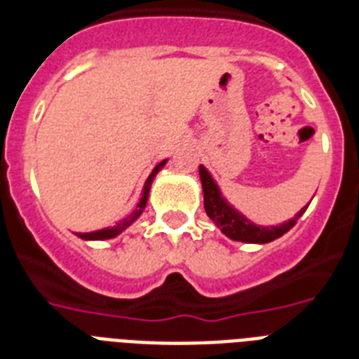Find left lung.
<instances>
[{
	"mask_svg": "<svg viewBox=\"0 0 359 359\" xmlns=\"http://www.w3.org/2000/svg\"><path fill=\"white\" fill-rule=\"evenodd\" d=\"M199 177H201L203 196H205V210H207L208 218L212 219L216 227L225 236H229L231 240L250 242V244H266V242H272V240L283 236L290 227H294L296 219L300 218L307 208H302L294 218L285 222V224L272 225V227H261V225L251 224L250 219L244 218L240 212H236L235 208L225 201L224 197H222V191H219L218 184L214 182L210 173L203 165H199Z\"/></svg>",
	"mask_w": 359,
	"mask_h": 359,
	"instance_id": "obj_1",
	"label": "left lung"
}]
</instances>
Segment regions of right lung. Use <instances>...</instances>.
<instances>
[{
	"label": "right lung",
	"instance_id": "right-lung-1",
	"mask_svg": "<svg viewBox=\"0 0 359 359\" xmlns=\"http://www.w3.org/2000/svg\"><path fill=\"white\" fill-rule=\"evenodd\" d=\"M165 162L168 160H162V162L158 163L156 168L152 169V173L149 175V179L145 180V186H143V191H141V197H140V203H137V207H135V210L132 214H128L126 218H123L117 225H114V227H106V229H100V231H93V233H80V238L83 240H108V238H114V236H117L119 233H123L128 225H132L135 222V219L140 218L141 212L145 210V205H147V199H149V191H151V184H152V179L156 177V173L160 171V169L165 165Z\"/></svg>",
	"mask_w": 359,
	"mask_h": 359
}]
</instances>
